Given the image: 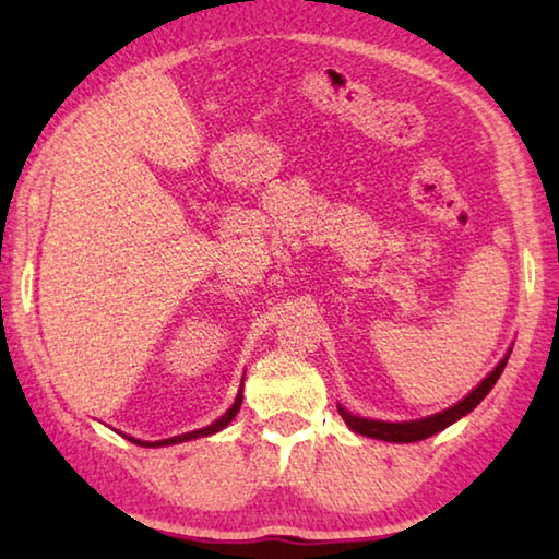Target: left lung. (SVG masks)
Masks as SVG:
<instances>
[{
	"instance_id": "left-lung-1",
	"label": "left lung",
	"mask_w": 559,
	"mask_h": 559,
	"mask_svg": "<svg viewBox=\"0 0 559 559\" xmlns=\"http://www.w3.org/2000/svg\"><path fill=\"white\" fill-rule=\"evenodd\" d=\"M510 355V353H508ZM508 355L500 359V365L496 367L493 372H490L484 382H480L476 390H473L466 400H461L459 404L449 406L447 412H439L433 416H427V419H419V421H402V424H390V421H374V419H362V416H355L349 414L343 406H337L340 416H343L345 424L353 431L362 433V437H370V439H382V441H396V443H412V441H421V439H429L433 433H439L441 429L451 427L453 421H459L461 416H466L468 412L476 409V404H480V400L493 390V384L498 382L500 372H503V367L508 362Z\"/></svg>"
}]
</instances>
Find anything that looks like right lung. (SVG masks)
Here are the masks:
<instances>
[{"label":"right lung","instance_id":"1","mask_svg":"<svg viewBox=\"0 0 559 559\" xmlns=\"http://www.w3.org/2000/svg\"><path fill=\"white\" fill-rule=\"evenodd\" d=\"M241 402H243V390H239V394H236V402L231 404V409L226 412L222 419H216L214 424H210V427H204V429H197V431H189V433H179V437H173V439H165V441H140V439H130L132 443H140V447H169V443H182V441H189V439H200V437H210V433H216V431H222L226 424H229L234 416H236V412H239V406H241Z\"/></svg>","mask_w":559,"mask_h":559}]
</instances>
